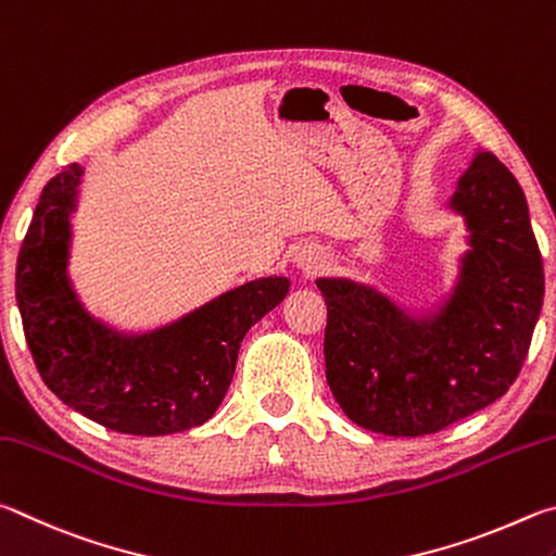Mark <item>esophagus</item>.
<instances>
[{
    "mask_svg": "<svg viewBox=\"0 0 556 556\" xmlns=\"http://www.w3.org/2000/svg\"><path fill=\"white\" fill-rule=\"evenodd\" d=\"M298 266L303 268L307 276L309 273H317L319 268H323V263H325V256L323 253H319V249H315V247H307V249H303L298 253Z\"/></svg>",
    "mask_w": 556,
    "mask_h": 556,
    "instance_id": "esophagus-1",
    "label": "esophagus"
}]
</instances>
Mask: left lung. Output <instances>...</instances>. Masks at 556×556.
I'll return each mask as SVG.
<instances>
[{
  "instance_id": "1",
  "label": "left lung",
  "mask_w": 556,
  "mask_h": 556,
  "mask_svg": "<svg viewBox=\"0 0 556 556\" xmlns=\"http://www.w3.org/2000/svg\"><path fill=\"white\" fill-rule=\"evenodd\" d=\"M450 210L466 222L469 251L432 313L413 317L371 286L317 278L327 383L364 430L440 432L508 393L528 356L544 268L522 188L491 151H479Z\"/></svg>"
}]
</instances>
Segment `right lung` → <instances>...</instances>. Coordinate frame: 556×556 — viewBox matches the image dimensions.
<instances>
[{
	"label": "right lung",
	"mask_w": 556,
	"mask_h": 556,
	"mask_svg": "<svg viewBox=\"0 0 556 556\" xmlns=\"http://www.w3.org/2000/svg\"><path fill=\"white\" fill-rule=\"evenodd\" d=\"M83 173L71 163L46 185L16 261V305L38 374L106 430L159 437L207 422L229 391L243 337L280 305L290 280H249L153 332L104 325L67 276Z\"/></svg>",
	"instance_id": "obj_1"
}]
</instances>
